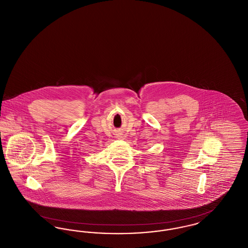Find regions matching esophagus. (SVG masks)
<instances>
[{
    "label": "esophagus",
    "instance_id": "obj_1",
    "mask_svg": "<svg viewBox=\"0 0 248 248\" xmlns=\"http://www.w3.org/2000/svg\"><path fill=\"white\" fill-rule=\"evenodd\" d=\"M119 138H123V137H118V139Z\"/></svg>",
    "mask_w": 248,
    "mask_h": 248
}]
</instances>
